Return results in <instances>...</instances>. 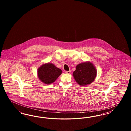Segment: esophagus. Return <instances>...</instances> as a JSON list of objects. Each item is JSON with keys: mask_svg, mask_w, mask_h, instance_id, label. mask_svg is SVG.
<instances>
[{"mask_svg": "<svg viewBox=\"0 0 131 131\" xmlns=\"http://www.w3.org/2000/svg\"><path fill=\"white\" fill-rule=\"evenodd\" d=\"M65 73L67 74H70L71 73V71H65Z\"/></svg>", "mask_w": 131, "mask_h": 131, "instance_id": "esophagus-1", "label": "esophagus"}]
</instances>
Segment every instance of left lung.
I'll return each instance as SVG.
<instances>
[{"label": "left lung", "instance_id": "1", "mask_svg": "<svg viewBox=\"0 0 131 131\" xmlns=\"http://www.w3.org/2000/svg\"><path fill=\"white\" fill-rule=\"evenodd\" d=\"M97 75V71L93 64L90 62L82 63L78 64L73 73L75 81L81 85H86L93 81Z\"/></svg>", "mask_w": 131, "mask_h": 131}]
</instances>
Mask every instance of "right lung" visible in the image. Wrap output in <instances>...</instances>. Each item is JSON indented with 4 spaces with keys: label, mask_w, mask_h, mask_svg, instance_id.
<instances>
[{
    "label": "right lung",
    "mask_w": 131,
    "mask_h": 131,
    "mask_svg": "<svg viewBox=\"0 0 131 131\" xmlns=\"http://www.w3.org/2000/svg\"><path fill=\"white\" fill-rule=\"evenodd\" d=\"M61 73V70L51 63L45 64L38 69L39 79L46 84L53 83Z\"/></svg>",
    "instance_id": "add662e5"
}]
</instances>
